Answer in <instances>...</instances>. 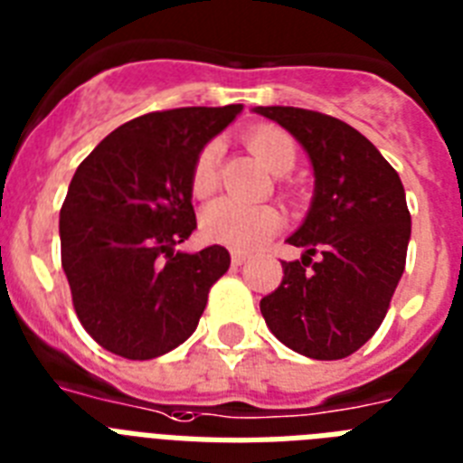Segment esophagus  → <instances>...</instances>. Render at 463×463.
<instances>
[{
    "mask_svg": "<svg viewBox=\"0 0 463 463\" xmlns=\"http://www.w3.org/2000/svg\"><path fill=\"white\" fill-rule=\"evenodd\" d=\"M246 260H248V255H246V253H241V250H232V262H234L236 267L243 265V262H246Z\"/></svg>",
    "mask_w": 463,
    "mask_h": 463,
    "instance_id": "34e87169",
    "label": "esophagus"
}]
</instances>
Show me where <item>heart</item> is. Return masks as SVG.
<instances>
[{
	"instance_id": "heart-1",
	"label": "heart",
	"mask_w": 463,
	"mask_h": 463,
	"mask_svg": "<svg viewBox=\"0 0 463 463\" xmlns=\"http://www.w3.org/2000/svg\"><path fill=\"white\" fill-rule=\"evenodd\" d=\"M248 148L255 158L272 172L288 175L296 167V141L281 128H255L246 135ZM217 167H220V146L217 141L205 144L198 151L191 167V191L196 198H208L217 189ZM281 227V215L272 205L239 203L234 198H220L201 213V232L205 239L234 248V250H255Z\"/></svg>"
}]
</instances>
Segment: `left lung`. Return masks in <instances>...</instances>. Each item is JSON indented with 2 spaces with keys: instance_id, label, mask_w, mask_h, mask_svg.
<instances>
[{
  "instance_id": "1",
  "label": "left lung",
  "mask_w": 463,
  "mask_h": 463,
  "mask_svg": "<svg viewBox=\"0 0 463 463\" xmlns=\"http://www.w3.org/2000/svg\"><path fill=\"white\" fill-rule=\"evenodd\" d=\"M307 151L315 196L288 236L300 260L281 262L277 291L260 300L267 326L312 360H343L364 345L391 307L411 236L400 175L372 141L338 118L258 106Z\"/></svg>"
}]
</instances>
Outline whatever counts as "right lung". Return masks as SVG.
I'll use <instances>...</instances> for the list:
<instances>
[{"label":"right lung","mask_w":463,"mask_h":463,"mask_svg":"<svg viewBox=\"0 0 463 463\" xmlns=\"http://www.w3.org/2000/svg\"><path fill=\"white\" fill-rule=\"evenodd\" d=\"M243 106L146 113L113 129L75 170L61 208V265L80 324L109 353L154 360L198 326L229 250L182 253L196 229L191 167Z\"/></svg>","instance_id":"right-lung-1"}]
</instances>
